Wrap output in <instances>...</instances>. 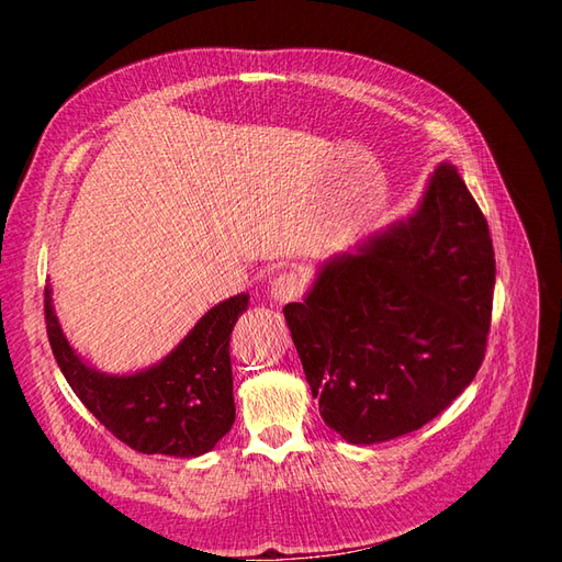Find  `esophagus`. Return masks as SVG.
Listing matches in <instances>:
<instances>
[{
    "mask_svg": "<svg viewBox=\"0 0 562 562\" xmlns=\"http://www.w3.org/2000/svg\"><path fill=\"white\" fill-rule=\"evenodd\" d=\"M304 288H307V281H304L300 271L288 269V271H281V274L271 281L269 293L277 302H291L304 293Z\"/></svg>",
    "mask_w": 562,
    "mask_h": 562,
    "instance_id": "obj_1",
    "label": "esophagus"
}]
</instances>
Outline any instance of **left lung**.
Masks as SVG:
<instances>
[{"instance_id": "obj_1", "label": "left lung", "mask_w": 562, "mask_h": 562, "mask_svg": "<svg viewBox=\"0 0 562 562\" xmlns=\"http://www.w3.org/2000/svg\"><path fill=\"white\" fill-rule=\"evenodd\" d=\"M492 291L487 220L440 164L407 223L323 265L283 307L323 422L370 446L438 417L485 359Z\"/></svg>"}]
</instances>
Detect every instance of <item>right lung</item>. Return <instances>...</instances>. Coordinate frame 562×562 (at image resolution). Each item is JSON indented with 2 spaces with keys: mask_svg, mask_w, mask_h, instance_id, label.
Segmentation results:
<instances>
[{
  "mask_svg": "<svg viewBox=\"0 0 562 562\" xmlns=\"http://www.w3.org/2000/svg\"><path fill=\"white\" fill-rule=\"evenodd\" d=\"M246 307V293L220 302L159 366L112 378L75 353L44 288L48 342L67 384L114 438L143 454L199 457L232 429L229 337Z\"/></svg>",
  "mask_w": 562,
  "mask_h": 562,
  "instance_id": "obj_1",
  "label": "right lung"
}]
</instances>
